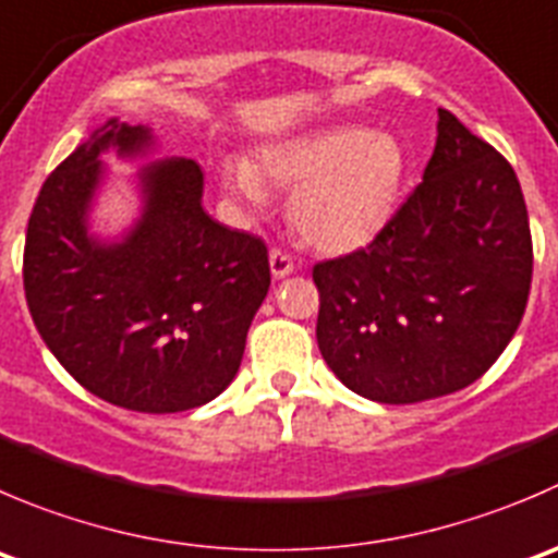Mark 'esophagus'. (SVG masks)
<instances>
[{
  "label": "esophagus",
  "instance_id": "1",
  "mask_svg": "<svg viewBox=\"0 0 558 558\" xmlns=\"http://www.w3.org/2000/svg\"><path fill=\"white\" fill-rule=\"evenodd\" d=\"M269 269H272L275 278H286V275L294 272V258H291L289 253L272 247V251H269Z\"/></svg>",
  "mask_w": 558,
  "mask_h": 558
}]
</instances>
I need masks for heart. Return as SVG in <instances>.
<instances>
[{
    "label": "heart",
    "mask_w": 558,
    "mask_h": 558,
    "mask_svg": "<svg viewBox=\"0 0 558 558\" xmlns=\"http://www.w3.org/2000/svg\"><path fill=\"white\" fill-rule=\"evenodd\" d=\"M405 166L395 135L332 124L269 144L256 163L223 158L220 182L251 207L267 202V185L294 191L289 215L296 234L316 251L351 253L371 245L392 220Z\"/></svg>",
    "instance_id": "1"
}]
</instances>
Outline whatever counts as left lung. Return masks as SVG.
<instances>
[{
  "label": "left lung",
  "instance_id": "8db88e82",
  "mask_svg": "<svg viewBox=\"0 0 558 558\" xmlns=\"http://www.w3.org/2000/svg\"><path fill=\"white\" fill-rule=\"evenodd\" d=\"M423 182L362 251L313 267L324 362L376 403H420L477 381L515 335L532 286L521 182L439 108Z\"/></svg>",
  "mask_w": 558,
  "mask_h": 558
}]
</instances>
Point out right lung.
Listing matches in <instances>:
<instances>
[{"instance_id":"obj_1","label":"right lung","mask_w":558,"mask_h":558,"mask_svg":"<svg viewBox=\"0 0 558 558\" xmlns=\"http://www.w3.org/2000/svg\"><path fill=\"white\" fill-rule=\"evenodd\" d=\"M153 147L149 128L108 119L51 171L26 229L24 291L37 332L81 387L122 409L174 414L234 381L269 258L258 236L204 213V171L187 158L138 171L142 215L122 240L89 234L100 155Z\"/></svg>"}]
</instances>
